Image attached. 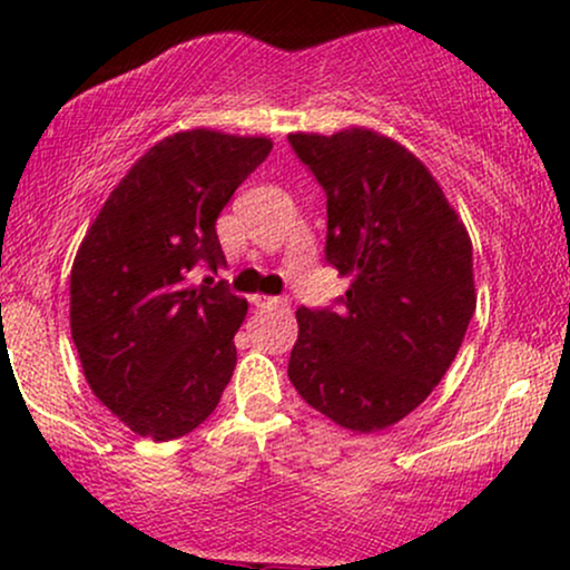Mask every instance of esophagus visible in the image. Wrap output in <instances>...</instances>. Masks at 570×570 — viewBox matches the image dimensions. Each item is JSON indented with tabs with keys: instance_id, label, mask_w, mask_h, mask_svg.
Instances as JSON below:
<instances>
[{
	"instance_id": "esophagus-1",
	"label": "esophagus",
	"mask_w": 570,
	"mask_h": 570,
	"mask_svg": "<svg viewBox=\"0 0 570 570\" xmlns=\"http://www.w3.org/2000/svg\"><path fill=\"white\" fill-rule=\"evenodd\" d=\"M252 303L257 307H289V299H286V297H265V294H257V297H252Z\"/></svg>"
}]
</instances>
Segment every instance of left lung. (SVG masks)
<instances>
[{
  "label": "left lung",
  "instance_id": "left-lung-1",
  "mask_svg": "<svg viewBox=\"0 0 570 570\" xmlns=\"http://www.w3.org/2000/svg\"><path fill=\"white\" fill-rule=\"evenodd\" d=\"M326 193L340 307L297 311L289 381L337 426L381 431L426 402L476 307L472 240L440 181L370 128L289 134Z\"/></svg>",
  "mask_w": 570,
  "mask_h": 570
}]
</instances>
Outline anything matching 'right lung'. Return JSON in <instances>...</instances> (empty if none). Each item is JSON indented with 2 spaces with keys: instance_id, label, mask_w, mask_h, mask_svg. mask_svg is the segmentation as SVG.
Masks as SVG:
<instances>
[{
  "instance_id": "1",
  "label": "right lung",
  "mask_w": 570,
  "mask_h": 570,
  "mask_svg": "<svg viewBox=\"0 0 570 570\" xmlns=\"http://www.w3.org/2000/svg\"><path fill=\"white\" fill-rule=\"evenodd\" d=\"M271 149L265 136L212 128L166 136L130 166L77 248L71 340L90 391L134 434H189L230 383L246 299L187 276L225 265L217 217Z\"/></svg>"
}]
</instances>
